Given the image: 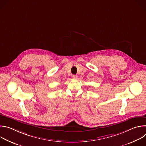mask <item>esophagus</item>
Segmentation results:
<instances>
[{"label":"esophagus","instance_id":"obj_1","mask_svg":"<svg viewBox=\"0 0 146 146\" xmlns=\"http://www.w3.org/2000/svg\"><path fill=\"white\" fill-rule=\"evenodd\" d=\"M72 78H74V79H76V78H77V76H76V75H74V74H73V75H72Z\"/></svg>","mask_w":146,"mask_h":146}]
</instances>
